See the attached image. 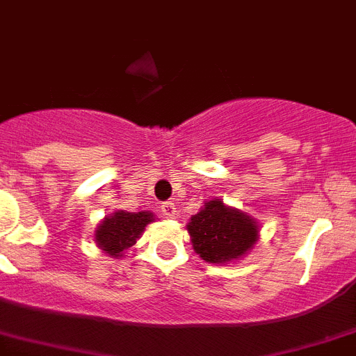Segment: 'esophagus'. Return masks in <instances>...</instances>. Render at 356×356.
<instances>
[{
	"label": "esophagus",
	"mask_w": 356,
	"mask_h": 356,
	"mask_svg": "<svg viewBox=\"0 0 356 356\" xmlns=\"http://www.w3.org/2000/svg\"><path fill=\"white\" fill-rule=\"evenodd\" d=\"M161 211H162V215H165L168 218H172V216L176 215V204L172 201L164 202V204L161 206Z\"/></svg>",
	"instance_id": "1"
}]
</instances>
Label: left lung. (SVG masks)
Returning <instances> with one entry per match:
<instances>
[{
    "label": "left lung",
    "instance_id": "8db88e82",
    "mask_svg": "<svg viewBox=\"0 0 356 356\" xmlns=\"http://www.w3.org/2000/svg\"><path fill=\"white\" fill-rule=\"evenodd\" d=\"M194 252L209 264L241 260L260 238L259 222L248 213L227 206L222 199H209L187 223Z\"/></svg>",
    "mask_w": 356,
    "mask_h": 356
}]
</instances>
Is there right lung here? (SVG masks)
I'll return each mask as SVG.
<instances>
[{"mask_svg": "<svg viewBox=\"0 0 356 356\" xmlns=\"http://www.w3.org/2000/svg\"><path fill=\"white\" fill-rule=\"evenodd\" d=\"M155 222L152 211L131 213L125 209H115L99 222L94 231V241L104 255L111 259H122L124 253L136 245L148 223Z\"/></svg>", "mask_w": 356, "mask_h": 356, "instance_id": "right-lung-1", "label": "right lung"}]
</instances>
